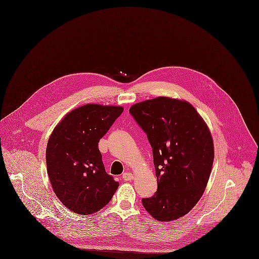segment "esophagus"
<instances>
[{
    "label": "esophagus",
    "instance_id": "34e87169",
    "mask_svg": "<svg viewBox=\"0 0 259 259\" xmlns=\"http://www.w3.org/2000/svg\"><path fill=\"white\" fill-rule=\"evenodd\" d=\"M122 178H123L124 181H130V180H132L134 178V176H133V174H131L129 172H125V173H123Z\"/></svg>",
    "mask_w": 259,
    "mask_h": 259
}]
</instances>
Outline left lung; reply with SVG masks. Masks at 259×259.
I'll return each mask as SVG.
<instances>
[{"instance_id": "1", "label": "left lung", "mask_w": 259, "mask_h": 259, "mask_svg": "<svg viewBox=\"0 0 259 259\" xmlns=\"http://www.w3.org/2000/svg\"><path fill=\"white\" fill-rule=\"evenodd\" d=\"M129 112L153 151L157 191L142 204L156 220H176L206 188L214 159L209 128L191 104L178 99L158 97L134 104Z\"/></svg>"}]
</instances>
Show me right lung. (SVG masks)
Here are the masks:
<instances>
[{
    "label": "right lung",
    "mask_w": 259,
    "mask_h": 259,
    "mask_svg": "<svg viewBox=\"0 0 259 259\" xmlns=\"http://www.w3.org/2000/svg\"><path fill=\"white\" fill-rule=\"evenodd\" d=\"M123 110L87 104L68 113L53 130L46 150L48 175L57 197L75 213L99 211L119 186L105 171L98 143Z\"/></svg>",
    "instance_id": "1"
}]
</instances>
